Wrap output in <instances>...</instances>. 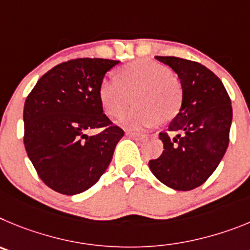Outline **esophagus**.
Here are the masks:
<instances>
[{
    "label": "esophagus",
    "instance_id": "esophagus-1",
    "mask_svg": "<svg viewBox=\"0 0 250 250\" xmlns=\"http://www.w3.org/2000/svg\"><path fill=\"white\" fill-rule=\"evenodd\" d=\"M125 134L130 137V138L136 139V141H142V139H145L147 137L145 133H138V132H127Z\"/></svg>",
    "mask_w": 250,
    "mask_h": 250
}]
</instances>
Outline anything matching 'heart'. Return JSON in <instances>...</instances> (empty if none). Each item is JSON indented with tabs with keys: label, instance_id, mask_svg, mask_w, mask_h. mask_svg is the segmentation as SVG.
I'll return each mask as SVG.
<instances>
[{
	"label": "heart",
	"instance_id": "1",
	"mask_svg": "<svg viewBox=\"0 0 250 250\" xmlns=\"http://www.w3.org/2000/svg\"><path fill=\"white\" fill-rule=\"evenodd\" d=\"M133 108L118 121L122 127L142 129L161 121L172 120L182 104L181 84L164 64L138 60L118 71V80L105 78L98 91L101 104L109 117L127 109L132 97Z\"/></svg>",
	"mask_w": 250,
	"mask_h": 250
}]
</instances>
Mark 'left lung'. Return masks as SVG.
Instances as JSON below:
<instances>
[{
    "instance_id": "obj_1",
    "label": "left lung",
    "mask_w": 250,
    "mask_h": 250,
    "mask_svg": "<svg viewBox=\"0 0 250 250\" xmlns=\"http://www.w3.org/2000/svg\"><path fill=\"white\" fill-rule=\"evenodd\" d=\"M177 73L182 86L178 114L159 133L164 150L149 168L175 190L202 186L217 169L229 145L233 112L223 83L203 64L178 57H156Z\"/></svg>"
}]
</instances>
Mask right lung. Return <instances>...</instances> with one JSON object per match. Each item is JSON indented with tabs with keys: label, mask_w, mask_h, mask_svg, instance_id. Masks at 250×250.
Here are the masks:
<instances>
[{
	"label": "right lung",
	"mask_w": 250,
	"mask_h": 250,
	"mask_svg": "<svg viewBox=\"0 0 250 250\" xmlns=\"http://www.w3.org/2000/svg\"><path fill=\"white\" fill-rule=\"evenodd\" d=\"M120 61L78 58L44 73L23 108L24 147L51 189L75 195L89 189L108 168L125 132L103 113L98 91ZM105 130L96 136L88 132Z\"/></svg>",
	"instance_id": "right-lung-1"
}]
</instances>
